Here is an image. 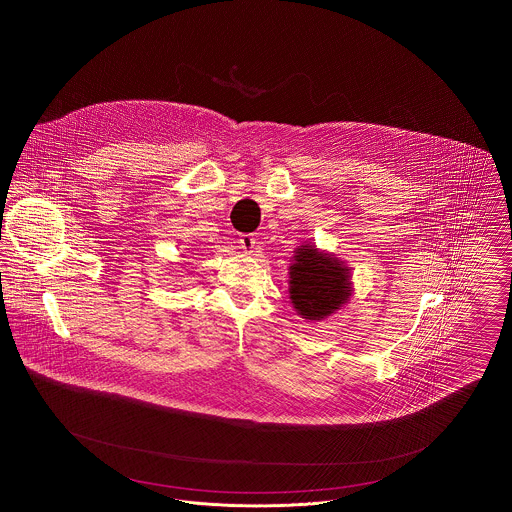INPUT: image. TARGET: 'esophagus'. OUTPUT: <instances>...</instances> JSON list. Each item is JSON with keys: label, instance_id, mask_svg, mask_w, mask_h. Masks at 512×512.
Wrapping results in <instances>:
<instances>
[{"label": "esophagus", "instance_id": "34e87169", "mask_svg": "<svg viewBox=\"0 0 512 512\" xmlns=\"http://www.w3.org/2000/svg\"><path fill=\"white\" fill-rule=\"evenodd\" d=\"M238 242H240V246H242V250H244L246 254H252L254 248H256V238H254V234H242V236L238 238Z\"/></svg>", "mask_w": 512, "mask_h": 512}]
</instances>
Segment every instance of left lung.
<instances>
[{"label": "left lung", "instance_id": "1", "mask_svg": "<svg viewBox=\"0 0 512 512\" xmlns=\"http://www.w3.org/2000/svg\"><path fill=\"white\" fill-rule=\"evenodd\" d=\"M288 274L293 309L305 321H321L337 313L355 292L345 260L315 244H301L293 250Z\"/></svg>", "mask_w": 512, "mask_h": 512}]
</instances>
